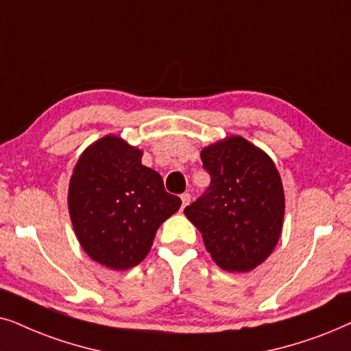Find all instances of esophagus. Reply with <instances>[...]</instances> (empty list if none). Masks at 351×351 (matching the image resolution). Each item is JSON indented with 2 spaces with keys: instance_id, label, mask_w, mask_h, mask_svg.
I'll return each instance as SVG.
<instances>
[{
  "instance_id": "obj_1",
  "label": "esophagus",
  "mask_w": 351,
  "mask_h": 351,
  "mask_svg": "<svg viewBox=\"0 0 351 351\" xmlns=\"http://www.w3.org/2000/svg\"><path fill=\"white\" fill-rule=\"evenodd\" d=\"M181 202H183V205H181V208L188 207V205L191 204V194H188V193H184L183 195H181Z\"/></svg>"
}]
</instances>
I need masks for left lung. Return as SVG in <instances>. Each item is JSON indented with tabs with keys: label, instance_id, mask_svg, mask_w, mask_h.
<instances>
[{
	"label": "left lung",
	"instance_id": "1",
	"mask_svg": "<svg viewBox=\"0 0 351 351\" xmlns=\"http://www.w3.org/2000/svg\"><path fill=\"white\" fill-rule=\"evenodd\" d=\"M210 186L184 215L202 232L219 268L247 273L271 255L282 231L284 188L271 157L242 136H228L200 151Z\"/></svg>",
	"mask_w": 351,
	"mask_h": 351
}]
</instances>
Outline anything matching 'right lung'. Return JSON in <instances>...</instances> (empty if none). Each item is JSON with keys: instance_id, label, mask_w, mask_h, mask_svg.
<instances>
[{"instance_id": "obj_1", "label": "right lung", "mask_w": 351, "mask_h": 351, "mask_svg": "<svg viewBox=\"0 0 351 351\" xmlns=\"http://www.w3.org/2000/svg\"><path fill=\"white\" fill-rule=\"evenodd\" d=\"M141 157V149L107 134L82 152L70 176L75 234L88 256L106 268L125 271L141 263L158 226L181 207Z\"/></svg>"}]
</instances>
